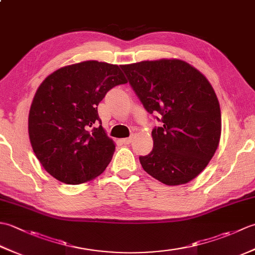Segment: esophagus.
Returning a JSON list of instances; mask_svg holds the SVG:
<instances>
[{"label": "esophagus", "instance_id": "34e87169", "mask_svg": "<svg viewBox=\"0 0 255 255\" xmlns=\"http://www.w3.org/2000/svg\"><path fill=\"white\" fill-rule=\"evenodd\" d=\"M122 142H123L124 144H130V143L132 142V137H130V138H125V139L122 140Z\"/></svg>", "mask_w": 255, "mask_h": 255}]
</instances>
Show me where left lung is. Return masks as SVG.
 <instances>
[{
  "label": "left lung",
  "mask_w": 255,
  "mask_h": 255,
  "mask_svg": "<svg viewBox=\"0 0 255 255\" xmlns=\"http://www.w3.org/2000/svg\"><path fill=\"white\" fill-rule=\"evenodd\" d=\"M134 93L162 127L152 130L153 148L139 156L143 170L166 185L194 180L213 158L221 134L219 102L203 73L178 59L122 66Z\"/></svg>",
  "instance_id": "8db88e82"
}]
</instances>
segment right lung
<instances>
[{"label": "right lung", "mask_w": 255, "mask_h": 255, "mask_svg": "<svg viewBox=\"0 0 255 255\" xmlns=\"http://www.w3.org/2000/svg\"><path fill=\"white\" fill-rule=\"evenodd\" d=\"M125 83L119 66L95 60L60 68L44 80L30 106L28 134L51 176L77 185L105 171L115 143L102 127L97 106L108 91Z\"/></svg>", "instance_id": "right-lung-1"}]
</instances>
